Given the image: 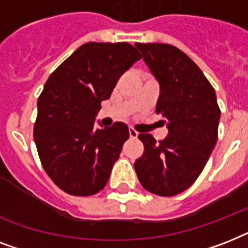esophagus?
Instances as JSON below:
<instances>
[{
    "label": "esophagus",
    "mask_w": 248,
    "mask_h": 248,
    "mask_svg": "<svg viewBox=\"0 0 248 248\" xmlns=\"http://www.w3.org/2000/svg\"><path fill=\"white\" fill-rule=\"evenodd\" d=\"M128 134H130V138H132V139H135V138H138V135H139V132L136 131V130H134V128H130V130H128Z\"/></svg>",
    "instance_id": "esophagus-1"
}]
</instances>
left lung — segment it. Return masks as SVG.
<instances>
[{"instance_id":"obj_1","label":"left lung","mask_w":248,"mask_h":248,"mask_svg":"<svg viewBox=\"0 0 248 248\" xmlns=\"http://www.w3.org/2000/svg\"><path fill=\"white\" fill-rule=\"evenodd\" d=\"M159 83L155 112L167 121L162 141L140 134L143 155L134 163L148 192L176 196L200 176L216 145L220 109L216 93L198 65L172 45L135 44Z\"/></svg>"}]
</instances>
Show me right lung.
Returning a JSON list of instances; mask_svg holds the SVG:
<instances>
[{
	"instance_id": "right-lung-1",
	"label": "right lung",
	"mask_w": 248,
	"mask_h": 248,
	"mask_svg": "<svg viewBox=\"0 0 248 248\" xmlns=\"http://www.w3.org/2000/svg\"><path fill=\"white\" fill-rule=\"evenodd\" d=\"M140 59L127 42H87L45 83L33 136L45 171L68 194L93 196L108 183L130 134L124 122L95 128V117L118 78Z\"/></svg>"
}]
</instances>
